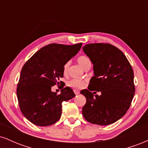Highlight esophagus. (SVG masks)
Wrapping results in <instances>:
<instances>
[{
    "instance_id": "1",
    "label": "esophagus",
    "mask_w": 148,
    "mask_h": 148,
    "mask_svg": "<svg viewBox=\"0 0 148 148\" xmlns=\"http://www.w3.org/2000/svg\"><path fill=\"white\" fill-rule=\"evenodd\" d=\"M74 94H75L76 95H79V91L76 90H74Z\"/></svg>"
}]
</instances>
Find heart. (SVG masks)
<instances>
[{
    "label": "heart",
    "instance_id": "1",
    "mask_svg": "<svg viewBox=\"0 0 148 148\" xmlns=\"http://www.w3.org/2000/svg\"><path fill=\"white\" fill-rule=\"evenodd\" d=\"M77 62L81 67H84V69H86L89 66H91V61L90 58L86 56L82 55L80 56L77 58ZM69 62H67L63 66V74L64 75H67L68 74V69H69ZM68 85L70 87L73 88H76V89H81L84 86L85 81L79 79H73L68 82Z\"/></svg>",
    "mask_w": 148,
    "mask_h": 148
}]
</instances>
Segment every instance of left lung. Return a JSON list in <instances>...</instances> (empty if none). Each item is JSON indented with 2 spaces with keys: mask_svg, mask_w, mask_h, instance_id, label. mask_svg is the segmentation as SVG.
<instances>
[{
  "mask_svg": "<svg viewBox=\"0 0 148 148\" xmlns=\"http://www.w3.org/2000/svg\"><path fill=\"white\" fill-rule=\"evenodd\" d=\"M93 64L94 76L88 90H81L86 103L83 107L84 118L92 124L114 123L130 108L135 93L134 71L125 54L108 43L88 44L83 47ZM101 91L94 96L90 91Z\"/></svg>",
  "mask_w": 148,
  "mask_h": 148,
  "instance_id": "obj_1",
  "label": "left lung"
}]
</instances>
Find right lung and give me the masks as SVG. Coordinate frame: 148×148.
Instances as JSON below:
<instances>
[{"mask_svg":"<svg viewBox=\"0 0 148 148\" xmlns=\"http://www.w3.org/2000/svg\"><path fill=\"white\" fill-rule=\"evenodd\" d=\"M82 43L64 45L53 43L42 47L22 67L16 88L23 115L34 125L46 127L56 123L62 114V102L75 94L62 85L60 94L51 91L63 77L64 64L76 55Z\"/></svg>","mask_w":148,"mask_h":148,"instance_id":"1","label":"right lung"}]
</instances>
